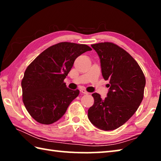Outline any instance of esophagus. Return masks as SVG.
<instances>
[{"mask_svg":"<svg viewBox=\"0 0 161 161\" xmlns=\"http://www.w3.org/2000/svg\"><path fill=\"white\" fill-rule=\"evenodd\" d=\"M80 92H81V93L84 94H88V92H87L86 91V89H80Z\"/></svg>","mask_w":161,"mask_h":161,"instance_id":"1","label":"esophagus"}]
</instances>
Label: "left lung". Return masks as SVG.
Wrapping results in <instances>:
<instances>
[{"label": "left lung", "instance_id": "obj_1", "mask_svg": "<svg viewBox=\"0 0 161 161\" xmlns=\"http://www.w3.org/2000/svg\"><path fill=\"white\" fill-rule=\"evenodd\" d=\"M99 55L103 79L109 90L104 99L92 94L94 103L88 118L98 129H118L137 111L144 94L146 78L142 69L130 54L112 42L92 45Z\"/></svg>", "mask_w": 161, "mask_h": 161}]
</instances>
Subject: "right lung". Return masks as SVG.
Segmentation results:
<instances>
[{
    "mask_svg": "<svg viewBox=\"0 0 161 161\" xmlns=\"http://www.w3.org/2000/svg\"><path fill=\"white\" fill-rule=\"evenodd\" d=\"M92 48L86 45L62 42L50 46L27 67L21 81L23 102L38 123L51 124L61 118L70 103L78 97L64 80L76 58Z\"/></svg>",
    "mask_w": 161,
    "mask_h": 161,
    "instance_id": "add662e5",
    "label": "right lung"
}]
</instances>
